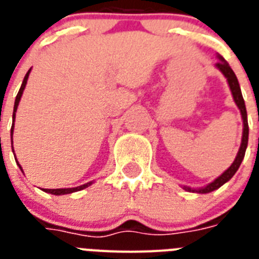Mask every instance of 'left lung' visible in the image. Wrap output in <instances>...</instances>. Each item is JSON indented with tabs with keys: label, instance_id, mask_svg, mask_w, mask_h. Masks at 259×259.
<instances>
[{
	"label": "left lung",
	"instance_id": "1",
	"mask_svg": "<svg viewBox=\"0 0 259 259\" xmlns=\"http://www.w3.org/2000/svg\"><path fill=\"white\" fill-rule=\"evenodd\" d=\"M221 59V62L217 63V67L219 70L223 72L226 78H227V82H229V86L231 89V93H233V97H234V101L237 103V106L239 107L241 110V114H242V119H243V136H242V144H241V148H239V152H238L237 157H235V161L231 164L229 169L226 170L223 175L218 177L217 180H213L211 184H208L207 187L201 189H197L196 192L199 193H208L211 191H215L218 189L219 187L227 183V181L231 179V177L235 175V172L238 170L239 165H241L242 160L245 157V152H246V148H247V141H249V123H247V113H246V106H245V101H243V97H242V93H241V87H239V83H238V79L234 74V71L231 70V67L227 64V62H225V59L223 58H219ZM185 189H189V188H185ZM191 191V189H189Z\"/></svg>",
	"mask_w": 259,
	"mask_h": 259
}]
</instances>
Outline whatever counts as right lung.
<instances>
[{"label":"right lung","instance_id":"add662e5","mask_svg":"<svg viewBox=\"0 0 259 259\" xmlns=\"http://www.w3.org/2000/svg\"><path fill=\"white\" fill-rule=\"evenodd\" d=\"M29 72H30V70L28 71V72H26L25 78H24V80H22L21 87H20V91H18L17 97H16V101H14V109H13V126H14V117H16V111H17L18 102H20V99H21L22 93H24V89H25L26 80H28V76H29ZM13 126H12V130H10V133H12V134H13ZM18 166H20V164H18ZM20 168H21V166H20ZM90 184H91V183H87V184L80 185V187H75V188L44 189V191H46V192H48V193H52V195H66V193H72V192H76V191H80V189H83V188H86V187H89Z\"/></svg>","mask_w":259,"mask_h":259}]
</instances>
